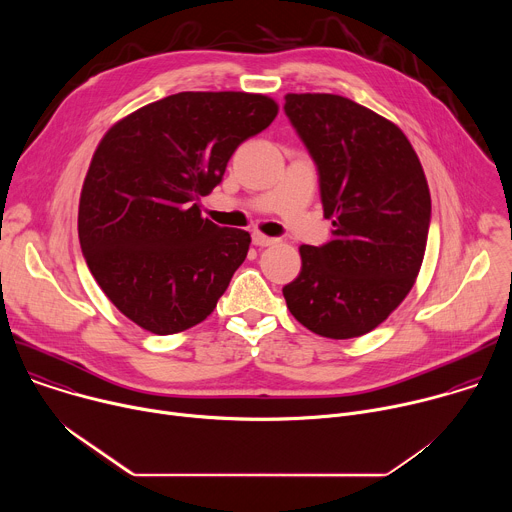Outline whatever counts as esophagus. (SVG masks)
I'll list each match as a JSON object with an SVG mask.
<instances>
[{
	"label": "esophagus",
	"instance_id": "1",
	"mask_svg": "<svg viewBox=\"0 0 512 512\" xmlns=\"http://www.w3.org/2000/svg\"><path fill=\"white\" fill-rule=\"evenodd\" d=\"M277 239H273V237H267V235H263V233H253V245H257V247H269V245H273Z\"/></svg>",
	"mask_w": 512,
	"mask_h": 512
}]
</instances>
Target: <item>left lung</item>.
Returning <instances> with one entry per match:
<instances>
[{"instance_id":"8db88e82","label":"left lung","mask_w":512,"mask_h":512,"mask_svg":"<svg viewBox=\"0 0 512 512\" xmlns=\"http://www.w3.org/2000/svg\"><path fill=\"white\" fill-rule=\"evenodd\" d=\"M285 113L320 172L334 241L302 245L285 304L314 334L375 330L411 291L427 245L431 196L407 135L383 115L330 93H287Z\"/></svg>"}]
</instances>
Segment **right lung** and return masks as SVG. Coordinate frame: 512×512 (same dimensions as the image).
Returning a JSON list of instances; mask_svg holds the SVG:
<instances>
[{
  "label": "right lung",
  "mask_w": 512,
  "mask_h": 512,
  "mask_svg": "<svg viewBox=\"0 0 512 512\" xmlns=\"http://www.w3.org/2000/svg\"><path fill=\"white\" fill-rule=\"evenodd\" d=\"M259 93L184 91L109 127L79 200V241L111 304L152 334L206 320L245 261L251 235L216 227L200 198L239 145L277 117Z\"/></svg>",
  "instance_id": "obj_1"
}]
</instances>
